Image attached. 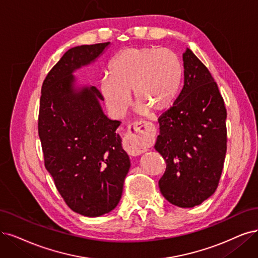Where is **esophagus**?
Instances as JSON below:
<instances>
[{
  "label": "esophagus",
  "mask_w": 258,
  "mask_h": 258,
  "mask_svg": "<svg viewBox=\"0 0 258 258\" xmlns=\"http://www.w3.org/2000/svg\"><path fill=\"white\" fill-rule=\"evenodd\" d=\"M155 132L152 123L140 121L131 124L123 146L132 156H138L147 152V146L153 141Z\"/></svg>",
  "instance_id": "esophagus-1"
}]
</instances>
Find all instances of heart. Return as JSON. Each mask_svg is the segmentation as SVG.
I'll list each match as a JSON object with an SVG mask.
<instances>
[{
	"label": "heart",
	"instance_id": "heart-1",
	"mask_svg": "<svg viewBox=\"0 0 258 258\" xmlns=\"http://www.w3.org/2000/svg\"><path fill=\"white\" fill-rule=\"evenodd\" d=\"M109 74L100 83L107 107L121 116L133 91L139 110L164 111L171 107L179 90L183 69L177 55L169 49L128 47L109 63Z\"/></svg>",
	"mask_w": 258,
	"mask_h": 258
}]
</instances>
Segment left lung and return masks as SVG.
I'll return each mask as SVG.
<instances>
[{"label": "left lung", "instance_id": "left-lung-1", "mask_svg": "<svg viewBox=\"0 0 258 258\" xmlns=\"http://www.w3.org/2000/svg\"><path fill=\"white\" fill-rule=\"evenodd\" d=\"M184 85L158 119L155 150L167 168L158 185L168 202L189 208L213 196L226 154V109L211 72L190 49L183 53Z\"/></svg>", "mask_w": 258, "mask_h": 258}]
</instances>
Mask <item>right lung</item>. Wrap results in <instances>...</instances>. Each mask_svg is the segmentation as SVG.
<instances>
[{
    "mask_svg": "<svg viewBox=\"0 0 258 258\" xmlns=\"http://www.w3.org/2000/svg\"><path fill=\"white\" fill-rule=\"evenodd\" d=\"M110 42L74 46L47 73L38 133L44 166L73 212L99 217L119 204L131 167L116 131L120 121L103 112L94 86H76L73 73L97 60Z\"/></svg>",
    "mask_w": 258,
    "mask_h": 258,
    "instance_id": "add662e5",
    "label": "right lung"
}]
</instances>
